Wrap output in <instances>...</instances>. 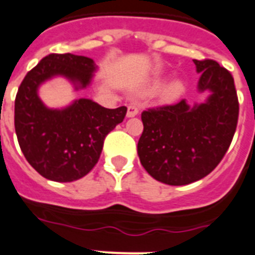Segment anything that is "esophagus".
Segmentation results:
<instances>
[{"mask_svg": "<svg viewBox=\"0 0 255 255\" xmlns=\"http://www.w3.org/2000/svg\"><path fill=\"white\" fill-rule=\"evenodd\" d=\"M138 113H139V108H138L136 105L130 104L129 107H128V117H134V116H136Z\"/></svg>", "mask_w": 255, "mask_h": 255, "instance_id": "1", "label": "esophagus"}]
</instances>
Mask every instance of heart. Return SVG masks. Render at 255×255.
<instances>
[{"label":"heart","mask_w":255,"mask_h":255,"mask_svg":"<svg viewBox=\"0 0 255 255\" xmlns=\"http://www.w3.org/2000/svg\"><path fill=\"white\" fill-rule=\"evenodd\" d=\"M156 87L157 83L155 85V88ZM182 91H184V83L180 79H173V81L168 82L165 86H163L159 92V96L164 102H173L182 94Z\"/></svg>","instance_id":"b5f03b06"}]
</instances>
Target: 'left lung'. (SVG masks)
<instances>
[{"label":"left lung","instance_id":"1","mask_svg":"<svg viewBox=\"0 0 255 255\" xmlns=\"http://www.w3.org/2000/svg\"><path fill=\"white\" fill-rule=\"evenodd\" d=\"M201 74L205 103L150 108L142 112L138 156L143 168L163 184L180 186L206 177L226 155L239 120L235 81L214 60H193Z\"/></svg>","mask_w":255,"mask_h":255}]
</instances>
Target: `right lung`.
Wrapping results in <instances>:
<instances>
[{
    "mask_svg": "<svg viewBox=\"0 0 255 255\" xmlns=\"http://www.w3.org/2000/svg\"><path fill=\"white\" fill-rule=\"evenodd\" d=\"M98 66L92 58L52 53L28 71L15 98L14 125L19 146L32 168L57 182L79 180L96 165L105 136L124 121L128 108H104L78 99L65 108H48L39 87L64 77L75 90L90 86Z\"/></svg>",
    "mask_w": 255,
    "mask_h": 255,
    "instance_id": "obj_1",
    "label": "right lung"
}]
</instances>
